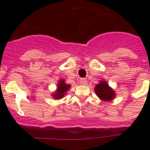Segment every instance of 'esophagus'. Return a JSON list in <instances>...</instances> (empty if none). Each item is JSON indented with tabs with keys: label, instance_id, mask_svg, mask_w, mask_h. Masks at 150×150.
<instances>
[{
	"label": "esophagus",
	"instance_id": "obj_1",
	"mask_svg": "<svg viewBox=\"0 0 150 150\" xmlns=\"http://www.w3.org/2000/svg\"><path fill=\"white\" fill-rule=\"evenodd\" d=\"M79 82L81 85H86L87 84V80L86 79H81L79 80Z\"/></svg>",
	"mask_w": 150,
	"mask_h": 150
}]
</instances>
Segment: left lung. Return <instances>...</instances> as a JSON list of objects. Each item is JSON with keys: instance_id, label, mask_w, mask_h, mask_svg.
Returning a JSON list of instances; mask_svg holds the SVG:
<instances>
[{"instance_id": "1", "label": "left lung", "mask_w": 150, "mask_h": 150, "mask_svg": "<svg viewBox=\"0 0 150 150\" xmlns=\"http://www.w3.org/2000/svg\"><path fill=\"white\" fill-rule=\"evenodd\" d=\"M94 89H95V93L100 100L110 101L115 97L114 91L105 81H100V83L96 84Z\"/></svg>"}]
</instances>
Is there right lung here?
Returning a JSON list of instances; mask_svg holds the SVG:
<instances>
[{"instance_id":"add662e5","label":"right lung","mask_w":150,"mask_h":150,"mask_svg":"<svg viewBox=\"0 0 150 150\" xmlns=\"http://www.w3.org/2000/svg\"><path fill=\"white\" fill-rule=\"evenodd\" d=\"M71 87V86L69 84H66L65 81L64 79H61L58 82V84H57V89L56 92L54 93V94H52L53 97L55 99H60L63 98L64 95L66 94V93L68 91V89Z\"/></svg>"}]
</instances>
